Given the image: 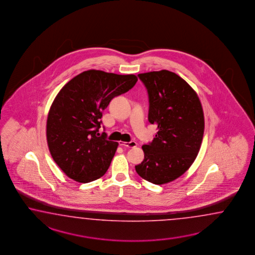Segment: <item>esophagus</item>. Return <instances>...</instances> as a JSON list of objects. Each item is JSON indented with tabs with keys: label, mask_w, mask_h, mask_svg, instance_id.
Listing matches in <instances>:
<instances>
[{
	"label": "esophagus",
	"mask_w": 255,
	"mask_h": 255,
	"mask_svg": "<svg viewBox=\"0 0 255 255\" xmlns=\"http://www.w3.org/2000/svg\"><path fill=\"white\" fill-rule=\"evenodd\" d=\"M120 145L122 146H126V147H135L137 145V143L134 141H131V142H120Z\"/></svg>",
	"instance_id": "esophagus-1"
}]
</instances>
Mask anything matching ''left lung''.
<instances>
[{
    "label": "left lung",
    "instance_id": "left-lung-1",
    "mask_svg": "<svg viewBox=\"0 0 255 255\" xmlns=\"http://www.w3.org/2000/svg\"><path fill=\"white\" fill-rule=\"evenodd\" d=\"M138 77L148 92V121L158 132L142 146L145 158L135 171L143 179L163 185L183 175L197 158L204 133L203 110L196 91L172 71Z\"/></svg>",
    "mask_w": 255,
    "mask_h": 255
}]
</instances>
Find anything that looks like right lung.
<instances>
[{
	"label": "right lung",
	"instance_id": "1",
	"mask_svg": "<svg viewBox=\"0 0 255 255\" xmlns=\"http://www.w3.org/2000/svg\"><path fill=\"white\" fill-rule=\"evenodd\" d=\"M137 80L133 74L90 69L72 78L56 95L49 110L46 139L52 158L68 177L89 183L108 171L119 143L107 140L105 132L98 136L102 112Z\"/></svg>",
	"mask_w": 255,
	"mask_h": 255
}]
</instances>
